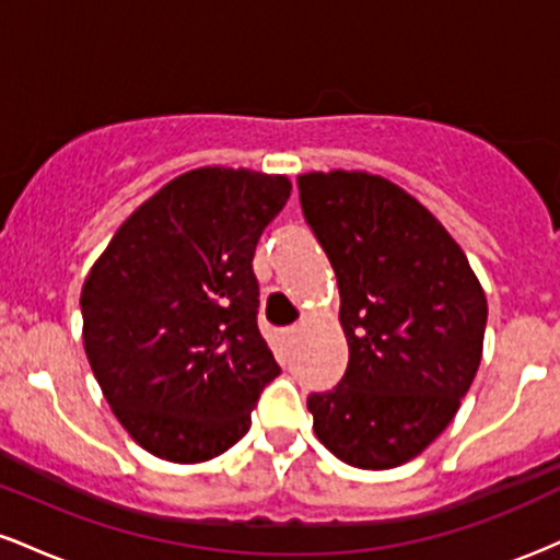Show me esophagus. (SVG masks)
I'll use <instances>...</instances> for the list:
<instances>
[{"mask_svg": "<svg viewBox=\"0 0 560 560\" xmlns=\"http://www.w3.org/2000/svg\"><path fill=\"white\" fill-rule=\"evenodd\" d=\"M302 326H289V329H284V342H287V347H294L300 342V337H302Z\"/></svg>", "mask_w": 560, "mask_h": 560, "instance_id": "34e87169", "label": "esophagus"}]
</instances>
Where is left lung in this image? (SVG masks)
Masks as SVG:
<instances>
[{
  "label": "left lung",
  "mask_w": 560,
  "mask_h": 560,
  "mask_svg": "<svg viewBox=\"0 0 560 560\" xmlns=\"http://www.w3.org/2000/svg\"><path fill=\"white\" fill-rule=\"evenodd\" d=\"M300 205L339 284L350 361L313 392V429L345 464L395 468L445 432L481 361L487 298L427 208L361 171L298 176Z\"/></svg>",
  "instance_id": "1"
}]
</instances>
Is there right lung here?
I'll return each mask as SVG.
<instances>
[{
	"mask_svg": "<svg viewBox=\"0 0 560 560\" xmlns=\"http://www.w3.org/2000/svg\"><path fill=\"white\" fill-rule=\"evenodd\" d=\"M289 191L287 176L244 168L184 173L126 218L83 281V350L147 453H226L281 374L258 329L253 258Z\"/></svg>",
	"mask_w": 560,
	"mask_h": 560,
	"instance_id": "right-lung-1",
	"label": "right lung"
}]
</instances>
